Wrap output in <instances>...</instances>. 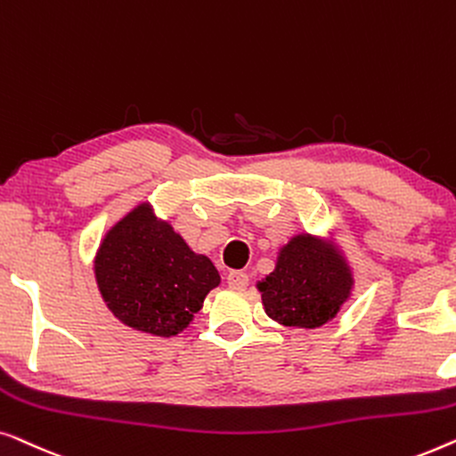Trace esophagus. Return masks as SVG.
<instances>
[{
	"mask_svg": "<svg viewBox=\"0 0 456 456\" xmlns=\"http://www.w3.org/2000/svg\"><path fill=\"white\" fill-rule=\"evenodd\" d=\"M248 281H249V277L241 271H231L227 274V283H229V287H233V289H243V287H248Z\"/></svg>",
	"mask_w": 456,
	"mask_h": 456,
	"instance_id": "esophagus-1",
	"label": "esophagus"
}]
</instances>
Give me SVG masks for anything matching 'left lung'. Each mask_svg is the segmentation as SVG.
Here are the masks:
<instances>
[{
	"instance_id": "8db88e82",
	"label": "left lung",
	"mask_w": 456,
	"mask_h": 456,
	"mask_svg": "<svg viewBox=\"0 0 456 456\" xmlns=\"http://www.w3.org/2000/svg\"><path fill=\"white\" fill-rule=\"evenodd\" d=\"M354 285V271L335 241L301 233L279 249L277 266L258 281V291L274 322L318 329L337 316Z\"/></svg>"
}]
</instances>
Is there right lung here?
I'll use <instances>...</instances> for the list:
<instances>
[{"label":"right lung","instance_id":"1","mask_svg":"<svg viewBox=\"0 0 456 456\" xmlns=\"http://www.w3.org/2000/svg\"><path fill=\"white\" fill-rule=\"evenodd\" d=\"M94 279L113 316L134 330L175 337L188 329L221 277L204 254L138 204L102 237Z\"/></svg>","mask_w":456,"mask_h":456}]
</instances>
